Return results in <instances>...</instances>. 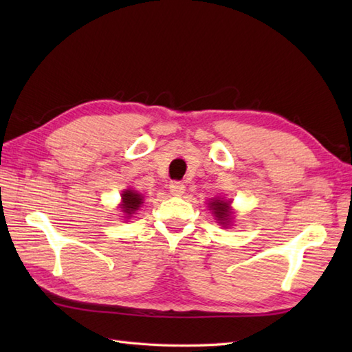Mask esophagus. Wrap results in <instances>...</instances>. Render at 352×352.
Returning a JSON list of instances; mask_svg holds the SVG:
<instances>
[{"mask_svg":"<svg viewBox=\"0 0 352 352\" xmlns=\"http://www.w3.org/2000/svg\"><path fill=\"white\" fill-rule=\"evenodd\" d=\"M169 190H170L172 195L182 197L183 193H184V190H186V186L183 183H180V182H172L169 184Z\"/></svg>","mask_w":352,"mask_h":352,"instance_id":"1","label":"esophagus"}]
</instances>
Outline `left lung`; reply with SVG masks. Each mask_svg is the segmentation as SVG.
I'll return each instance as SVG.
<instances>
[{
	"label": "left lung",
	"mask_w": 352,
	"mask_h": 352,
	"mask_svg": "<svg viewBox=\"0 0 352 352\" xmlns=\"http://www.w3.org/2000/svg\"><path fill=\"white\" fill-rule=\"evenodd\" d=\"M230 204L231 201H226L223 198H213L208 203V208L212 210V214L222 227H228L230 222L233 221V210H231Z\"/></svg>",
	"instance_id": "obj_1"
}]
</instances>
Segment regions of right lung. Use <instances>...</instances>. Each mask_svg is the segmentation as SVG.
<instances>
[{"instance_id": "add662e5", "label": "right lung", "mask_w": 352, "mask_h": 352, "mask_svg": "<svg viewBox=\"0 0 352 352\" xmlns=\"http://www.w3.org/2000/svg\"><path fill=\"white\" fill-rule=\"evenodd\" d=\"M121 197H122L121 212L125 214L124 216L125 219H130L131 216L139 210V207L144 204V197L133 189H125Z\"/></svg>"}]
</instances>
